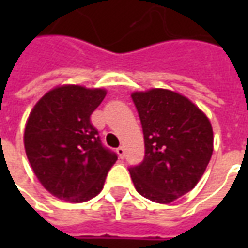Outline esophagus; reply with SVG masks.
<instances>
[{"label":"esophagus","mask_w":248,"mask_h":248,"mask_svg":"<svg viewBox=\"0 0 248 248\" xmlns=\"http://www.w3.org/2000/svg\"><path fill=\"white\" fill-rule=\"evenodd\" d=\"M117 154H118V156L121 158V159H124V146H119L118 149H117Z\"/></svg>","instance_id":"obj_1"}]
</instances>
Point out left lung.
I'll return each mask as SVG.
<instances>
[{"label": "left lung", "instance_id": "left-lung-1", "mask_svg": "<svg viewBox=\"0 0 248 248\" xmlns=\"http://www.w3.org/2000/svg\"><path fill=\"white\" fill-rule=\"evenodd\" d=\"M138 110L145 158L129 169L137 191L156 203H171L191 191L213 155V127L194 103L171 90L131 94Z\"/></svg>", "mask_w": 248, "mask_h": 248}]
</instances>
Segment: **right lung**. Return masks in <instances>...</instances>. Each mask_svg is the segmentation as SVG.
I'll list each match as a JSON object with an SVG mask.
<instances>
[{
	"label": "right lung",
	"mask_w": 248,
	"mask_h": 248,
	"mask_svg": "<svg viewBox=\"0 0 248 248\" xmlns=\"http://www.w3.org/2000/svg\"><path fill=\"white\" fill-rule=\"evenodd\" d=\"M105 95L103 89L65 85L46 93L30 113L25 151L35 177L54 197L74 203L92 199L118 159L90 121Z\"/></svg>",
	"instance_id": "1"
}]
</instances>
